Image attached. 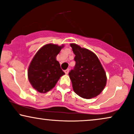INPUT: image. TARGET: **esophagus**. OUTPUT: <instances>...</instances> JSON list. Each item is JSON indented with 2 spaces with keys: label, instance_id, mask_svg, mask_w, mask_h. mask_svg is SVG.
Returning a JSON list of instances; mask_svg holds the SVG:
<instances>
[{
  "label": "esophagus",
  "instance_id": "1",
  "mask_svg": "<svg viewBox=\"0 0 134 134\" xmlns=\"http://www.w3.org/2000/svg\"><path fill=\"white\" fill-rule=\"evenodd\" d=\"M69 69H66V70H64V72L65 73V74H69Z\"/></svg>",
  "mask_w": 134,
  "mask_h": 134
}]
</instances>
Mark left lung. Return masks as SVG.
<instances>
[{
    "label": "left lung",
    "mask_w": 134,
    "mask_h": 134,
    "mask_svg": "<svg viewBox=\"0 0 134 134\" xmlns=\"http://www.w3.org/2000/svg\"><path fill=\"white\" fill-rule=\"evenodd\" d=\"M75 65L69 73L74 92L85 99L99 95L106 85V72L95 54L76 44H70Z\"/></svg>",
    "instance_id": "obj_1"
}]
</instances>
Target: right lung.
Segmentation results:
<instances>
[{
  "mask_svg": "<svg viewBox=\"0 0 134 134\" xmlns=\"http://www.w3.org/2000/svg\"><path fill=\"white\" fill-rule=\"evenodd\" d=\"M64 46L47 44L41 47L32 59L28 77L32 87L44 93L55 87L60 77L65 74L56 60L57 55Z\"/></svg>",
  "mask_w": 134,
  "mask_h": 134,
  "instance_id": "right-lung-1",
  "label": "right lung"
}]
</instances>
